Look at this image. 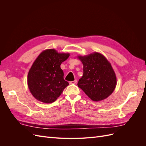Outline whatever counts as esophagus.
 Instances as JSON below:
<instances>
[{
    "mask_svg": "<svg viewBox=\"0 0 146 146\" xmlns=\"http://www.w3.org/2000/svg\"><path fill=\"white\" fill-rule=\"evenodd\" d=\"M77 80L76 79V80H74V81L70 82H69V83H70V84H76V83H77Z\"/></svg>",
    "mask_w": 146,
    "mask_h": 146,
    "instance_id": "obj_1",
    "label": "esophagus"
}]
</instances>
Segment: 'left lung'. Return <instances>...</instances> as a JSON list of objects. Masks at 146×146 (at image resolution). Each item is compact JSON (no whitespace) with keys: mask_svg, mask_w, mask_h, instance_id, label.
<instances>
[{"mask_svg":"<svg viewBox=\"0 0 146 146\" xmlns=\"http://www.w3.org/2000/svg\"><path fill=\"white\" fill-rule=\"evenodd\" d=\"M83 65V75L77 85L93 101L107 99L115 90L116 74L111 64L99 52L78 55Z\"/></svg>","mask_w":146,"mask_h":146,"instance_id":"1","label":"left lung"}]
</instances>
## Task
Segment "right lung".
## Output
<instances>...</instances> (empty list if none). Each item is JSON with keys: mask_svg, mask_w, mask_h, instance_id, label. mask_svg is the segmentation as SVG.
Listing matches in <instances>:
<instances>
[{"mask_svg": "<svg viewBox=\"0 0 146 146\" xmlns=\"http://www.w3.org/2000/svg\"><path fill=\"white\" fill-rule=\"evenodd\" d=\"M69 55L50 48L42 51L35 60L28 73L27 84L36 100L46 104L54 102L69 85L64 80L60 65Z\"/></svg>", "mask_w": 146, "mask_h": 146, "instance_id": "right-lung-1", "label": "right lung"}]
</instances>
